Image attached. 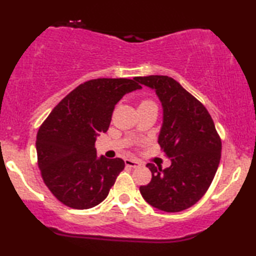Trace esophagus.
Returning <instances> with one entry per match:
<instances>
[{"label":"esophagus","mask_w":256,"mask_h":256,"mask_svg":"<svg viewBox=\"0 0 256 256\" xmlns=\"http://www.w3.org/2000/svg\"><path fill=\"white\" fill-rule=\"evenodd\" d=\"M125 164H126L128 167L136 168V167H139V166H142V162L138 160H134V159H125Z\"/></svg>","instance_id":"esophagus-1"}]
</instances>
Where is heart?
I'll use <instances>...</instances> for the list:
<instances>
[{"label": "heart", "mask_w": 256, "mask_h": 256, "mask_svg": "<svg viewBox=\"0 0 256 256\" xmlns=\"http://www.w3.org/2000/svg\"><path fill=\"white\" fill-rule=\"evenodd\" d=\"M142 103H148V100H145V102H142Z\"/></svg>", "instance_id": "b5f03b06"}]
</instances>
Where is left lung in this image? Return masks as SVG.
<instances>
[{"label":"left lung","mask_w":256,"mask_h":256,"mask_svg":"<svg viewBox=\"0 0 256 256\" xmlns=\"http://www.w3.org/2000/svg\"><path fill=\"white\" fill-rule=\"evenodd\" d=\"M136 80L159 97L164 114L158 142L172 161L164 169L147 164L152 180L140 186V194L161 211H183L210 186L220 161V138L205 106L174 78L150 75Z\"/></svg>","instance_id":"left-lung-1"}]
</instances>
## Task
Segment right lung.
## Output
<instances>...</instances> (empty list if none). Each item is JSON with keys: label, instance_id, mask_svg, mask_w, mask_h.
I'll return each mask as SVG.
<instances>
[{"label": "right lung", "instance_id": "right-lung-1", "mask_svg": "<svg viewBox=\"0 0 256 256\" xmlns=\"http://www.w3.org/2000/svg\"><path fill=\"white\" fill-rule=\"evenodd\" d=\"M136 78H95L70 92L48 114L36 140L45 184L61 203L84 210L106 198L125 162L97 156L95 142L109 128L114 106L142 87Z\"/></svg>", "mask_w": 256, "mask_h": 256}]
</instances>
